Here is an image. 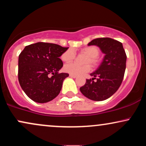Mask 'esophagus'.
Returning <instances> with one entry per match:
<instances>
[{
  "mask_svg": "<svg viewBox=\"0 0 146 146\" xmlns=\"http://www.w3.org/2000/svg\"><path fill=\"white\" fill-rule=\"evenodd\" d=\"M69 76L71 77V78H77V75H72V74H70Z\"/></svg>",
  "mask_w": 146,
  "mask_h": 146,
  "instance_id": "obj_1",
  "label": "esophagus"
}]
</instances>
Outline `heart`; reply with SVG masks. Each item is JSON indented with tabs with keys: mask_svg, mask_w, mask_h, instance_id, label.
I'll return each instance as SVG.
<instances>
[{
	"mask_svg": "<svg viewBox=\"0 0 146 146\" xmlns=\"http://www.w3.org/2000/svg\"><path fill=\"white\" fill-rule=\"evenodd\" d=\"M81 51L86 53L87 56H89V58L87 60V63H90L93 66H97L99 63L98 56L100 54V50L95 46H88L82 48ZM75 52L73 48H68L62 54L61 59L64 62H71L75 59ZM91 66L89 64L80 66L75 63H71L66 64L64 67V70L66 73L70 74L79 75L84 73H86L90 71Z\"/></svg>",
	"mask_w": 146,
	"mask_h": 146,
	"instance_id": "1",
	"label": "heart"
}]
</instances>
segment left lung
<instances>
[{"instance_id":"1","label":"left lung","mask_w":146,"mask_h":146,"mask_svg":"<svg viewBox=\"0 0 146 146\" xmlns=\"http://www.w3.org/2000/svg\"><path fill=\"white\" fill-rule=\"evenodd\" d=\"M88 45L98 46L105 56L96 71L90 73L93 78L86 80L80 90L90 100L103 101L111 97L121 86L126 66V54L122 43L110 38H96Z\"/></svg>"}]
</instances>
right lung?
<instances>
[{"label": "right lung", "instance_id": "add662e5", "mask_svg": "<svg viewBox=\"0 0 146 146\" xmlns=\"http://www.w3.org/2000/svg\"><path fill=\"white\" fill-rule=\"evenodd\" d=\"M68 48L40 42L26 46L20 53L18 81L33 101L46 103L59 95L64 80L68 76L59 73L63 66L60 57Z\"/></svg>", "mask_w": 146, "mask_h": 146}]
</instances>
